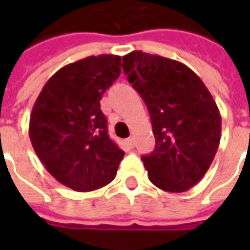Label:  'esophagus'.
<instances>
[{
    "label": "esophagus",
    "instance_id": "esophagus-1",
    "mask_svg": "<svg viewBox=\"0 0 250 250\" xmlns=\"http://www.w3.org/2000/svg\"><path fill=\"white\" fill-rule=\"evenodd\" d=\"M127 145L130 147L135 146V138H134V136H130V138L127 139Z\"/></svg>",
    "mask_w": 250,
    "mask_h": 250
}]
</instances>
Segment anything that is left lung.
Segmentation results:
<instances>
[{"instance_id":"obj_1","label":"left lung","mask_w":250,"mask_h":250,"mask_svg":"<svg viewBox=\"0 0 250 250\" xmlns=\"http://www.w3.org/2000/svg\"><path fill=\"white\" fill-rule=\"evenodd\" d=\"M123 71L146 103L155 148L142 157L148 179L168 193L188 191L202 179L221 139V115L204 82L188 65L134 51Z\"/></svg>"}]
</instances>
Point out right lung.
I'll list each match as a JSON object with an SVG mask.
<instances>
[{
    "mask_svg": "<svg viewBox=\"0 0 250 250\" xmlns=\"http://www.w3.org/2000/svg\"><path fill=\"white\" fill-rule=\"evenodd\" d=\"M122 57L99 55L62 66L45 83L29 120V138L52 177L75 191L114 181L125 151L109 139L100 109L119 77Z\"/></svg>",
    "mask_w": 250,
    "mask_h": 250,
    "instance_id": "1",
    "label": "right lung"
}]
</instances>
